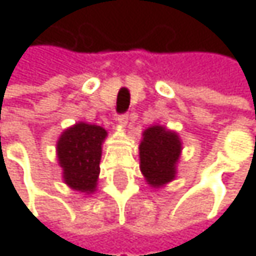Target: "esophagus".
<instances>
[{
	"mask_svg": "<svg viewBox=\"0 0 256 256\" xmlns=\"http://www.w3.org/2000/svg\"><path fill=\"white\" fill-rule=\"evenodd\" d=\"M117 122H118V124H120V126H123V128H124V126H128V117L126 116V114H124V116H118V117H117Z\"/></svg>",
	"mask_w": 256,
	"mask_h": 256,
	"instance_id": "1",
	"label": "esophagus"
}]
</instances>
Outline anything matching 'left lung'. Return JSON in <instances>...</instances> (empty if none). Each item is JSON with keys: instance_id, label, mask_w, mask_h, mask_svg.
Listing matches in <instances>:
<instances>
[{"instance_id": "1", "label": "left lung", "mask_w": 256, "mask_h": 256, "mask_svg": "<svg viewBox=\"0 0 256 256\" xmlns=\"http://www.w3.org/2000/svg\"><path fill=\"white\" fill-rule=\"evenodd\" d=\"M182 140L175 130L154 124L142 132L139 142V168L152 188H163L178 175Z\"/></svg>"}]
</instances>
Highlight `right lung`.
I'll return each instance as SVG.
<instances>
[{
    "label": "right lung",
    "instance_id": "obj_1",
    "mask_svg": "<svg viewBox=\"0 0 256 256\" xmlns=\"http://www.w3.org/2000/svg\"><path fill=\"white\" fill-rule=\"evenodd\" d=\"M108 132L100 126L78 122L65 128L56 142V157L64 182L74 191L90 196L100 174L102 145Z\"/></svg>",
    "mask_w": 256,
    "mask_h": 256
}]
</instances>
